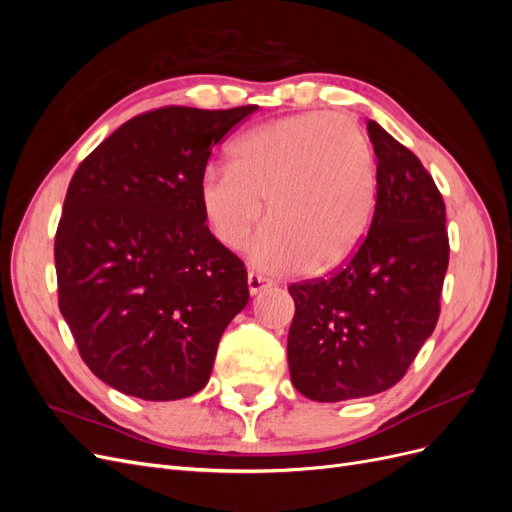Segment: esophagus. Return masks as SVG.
<instances>
[{
	"mask_svg": "<svg viewBox=\"0 0 512 512\" xmlns=\"http://www.w3.org/2000/svg\"><path fill=\"white\" fill-rule=\"evenodd\" d=\"M271 286L267 277H262L258 273H247V288H250V294H258L262 288Z\"/></svg>",
	"mask_w": 512,
	"mask_h": 512,
	"instance_id": "1",
	"label": "esophagus"
}]
</instances>
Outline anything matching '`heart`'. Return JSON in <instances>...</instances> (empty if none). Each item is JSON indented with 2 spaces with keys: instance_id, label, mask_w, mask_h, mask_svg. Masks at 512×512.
Returning <instances> with one entry per match:
<instances>
[{
  "instance_id": "b5f03b06",
  "label": "heart",
  "mask_w": 512,
  "mask_h": 512,
  "mask_svg": "<svg viewBox=\"0 0 512 512\" xmlns=\"http://www.w3.org/2000/svg\"><path fill=\"white\" fill-rule=\"evenodd\" d=\"M376 156L348 115L301 113L243 134L230 164L198 185L200 211L228 250H237L262 215L250 245L256 267L286 273L337 265L359 243L376 207Z\"/></svg>"
}]
</instances>
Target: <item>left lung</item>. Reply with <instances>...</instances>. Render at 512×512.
I'll use <instances>...</instances> for the list:
<instances>
[{
	"mask_svg": "<svg viewBox=\"0 0 512 512\" xmlns=\"http://www.w3.org/2000/svg\"><path fill=\"white\" fill-rule=\"evenodd\" d=\"M378 158L376 211L356 254L329 280L292 284L288 367L314 401L382 393L436 329L448 269L446 207L414 153L367 121Z\"/></svg>",
	"mask_w": 512,
	"mask_h": 512,
	"instance_id": "1",
	"label": "left lung"
}]
</instances>
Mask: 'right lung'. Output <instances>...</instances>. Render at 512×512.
Returning a JSON list of instances; mask_svg holds the SVG:
<instances>
[{
  "label": "right lung",
  "mask_w": 512,
  "mask_h": 512,
  "mask_svg": "<svg viewBox=\"0 0 512 512\" xmlns=\"http://www.w3.org/2000/svg\"><path fill=\"white\" fill-rule=\"evenodd\" d=\"M256 108L138 115L68 185L55 235L59 309L81 359L121 393H198L250 299L243 262L205 226L198 185L211 149Z\"/></svg>",
  "instance_id": "1"
}]
</instances>
